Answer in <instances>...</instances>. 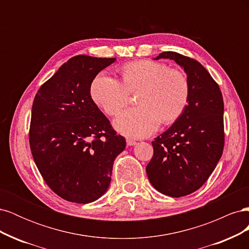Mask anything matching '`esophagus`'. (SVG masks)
I'll list each match as a JSON object with an SVG mask.
<instances>
[{
  "instance_id": "1",
  "label": "esophagus",
  "mask_w": 249,
  "mask_h": 249,
  "mask_svg": "<svg viewBox=\"0 0 249 249\" xmlns=\"http://www.w3.org/2000/svg\"><path fill=\"white\" fill-rule=\"evenodd\" d=\"M126 144L129 145V146H133V145H136L137 142L132 140V139H126Z\"/></svg>"
}]
</instances>
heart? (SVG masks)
<instances>
[{
	"instance_id": "obj_1",
	"label": "heart",
	"mask_w": 249,
	"mask_h": 249,
	"mask_svg": "<svg viewBox=\"0 0 249 249\" xmlns=\"http://www.w3.org/2000/svg\"><path fill=\"white\" fill-rule=\"evenodd\" d=\"M122 76L124 83L109 74H99L90 86V95L97 107L114 116L129 103L130 93L139 92V107L120 113L113 123L127 137H146L158 130L161 122H176L189 103L187 76L167 64L150 60L127 63Z\"/></svg>"
}]
</instances>
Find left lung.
<instances>
[{
    "label": "left lung",
    "instance_id": "8db88e82",
    "mask_svg": "<svg viewBox=\"0 0 249 249\" xmlns=\"http://www.w3.org/2000/svg\"><path fill=\"white\" fill-rule=\"evenodd\" d=\"M176 61L187 74L190 97L183 114L152 142L147 164L150 184L171 197L191 194L207 182L224 145L223 99L214 79L198 61L176 52L155 58Z\"/></svg>",
    "mask_w": 249,
    "mask_h": 249
}]
</instances>
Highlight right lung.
I'll return each mask as SVG.
<instances>
[{"label": "right lung", "mask_w": 249, "mask_h": 249, "mask_svg": "<svg viewBox=\"0 0 249 249\" xmlns=\"http://www.w3.org/2000/svg\"><path fill=\"white\" fill-rule=\"evenodd\" d=\"M115 60L74 56L35 95L29 133L33 159L44 182L67 201L99 199L125 147L90 95L96 74Z\"/></svg>", "instance_id": "add662e5"}]
</instances>
